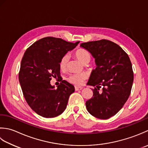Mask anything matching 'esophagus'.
<instances>
[{
	"mask_svg": "<svg viewBox=\"0 0 148 148\" xmlns=\"http://www.w3.org/2000/svg\"><path fill=\"white\" fill-rule=\"evenodd\" d=\"M83 87H78V86H75V91H79V90H82Z\"/></svg>",
	"mask_w": 148,
	"mask_h": 148,
	"instance_id": "34e87169",
	"label": "esophagus"
}]
</instances>
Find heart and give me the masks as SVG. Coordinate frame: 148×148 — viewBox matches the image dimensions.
Segmentation results:
<instances>
[{"label":"heart","mask_w":148,"mask_h":148,"mask_svg":"<svg viewBox=\"0 0 148 148\" xmlns=\"http://www.w3.org/2000/svg\"><path fill=\"white\" fill-rule=\"evenodd\" d=\"M75 55L79 61L84 64L87 63L91 59V55L88 51L84 49H79L75 51ZM69 56L64 55L62 57L59 62V67L61 70H64L67 68V65L69 61ZM86 75L85 73H76L70 75L68 77V81L71 84L76 86H80L83 83V81L86 79Z\"/></svg>","instance_id":"1"}]
</instances>
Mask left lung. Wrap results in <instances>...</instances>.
Masks as SVG:
<instances>
[{"label":"left lung","mask_w":148,"mask_h":148,"mask_svg":"<svg viewBox=\"0 0 148 148\" xmlns=\"http://www.w3.org/2000/svg\"><path fill=\"white\" fill-rule=\"evenodd\" d=\"M80 47L91 54L96 66L87 84L95 86L92 97L86 103L87 110L96 118L108 119L121 109L130 95L134 82L131 61L127 53L110 41H90Z\"/></svg>","instance_id":"8db88e82"}]
</instances>
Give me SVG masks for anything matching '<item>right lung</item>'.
Masks as SVG:
<instances>
[{"label":"right lung","instance_id":"right-lung-1","mask_svg":"<svg viewBox=\"0 0 148 148\" xmlns=\"http://www.w3.org/2000/svg\"><path fill=\"white\" fill-rule=\"evenodd\" d=\"M78 43L79 41L73 43L61 38L47 37L36 41L24 53L19 82L27 103L38 115L50 118L65 110L75 87L62 80L55 89L50 80L60 78L61 59Z\"/></svg>","mask_w":148,"mask_h":148}]
</instances>
